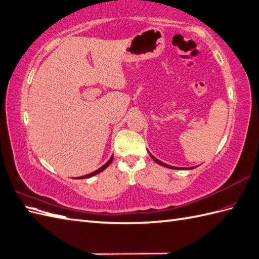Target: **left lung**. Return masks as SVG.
Returning <instances> with one entry per match:
<instances>
[{"mask_svg":"<svg viewBox=\"0 0 259 259\" xmlns=\"http://www.w3.org/2000/svg\"><path fill=\"white\" fill-rule=\"evenodd\" d=\"M151 155V157L155 160V162H156L157 164H159V165H162V166H165V167H168V168H173V169H178V167H175V166H170V165H167V164H165V163H163V162H160V160H158L157 158H155L152 154H149ZM192 168H195V167H191V168H185V169H192Z\"/></svg>","mask_w":259,"mask_h":259,"instance_id":"obj_1","label":"left lung"}]
</instances>
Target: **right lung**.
<instances>
[{"label":"right lung","instance_id":"obj_1","mask_svg":"<svg viewBox=\"0 0 259 259\" xmlns=\"http://www.w3.org/2000/svg\"><path fill=\"white\" fill-rule=\"evenodd\" d=\"M112 160H113V156L107 160V162L102 166V167H100L99 169H96L95 171H93V173H91V174H88V175H84V176H81V177H77V178H79V180H82V178H89V177H92V176H94V175H96V174H99V173H101V171H103L104 170L106 167H108V165H110L111 163H112Z\"/></svg>","mask_w":259,"mask_h":259}]
</instances>
